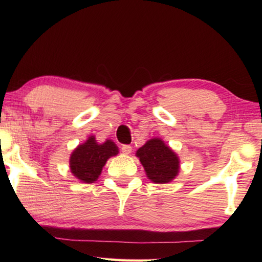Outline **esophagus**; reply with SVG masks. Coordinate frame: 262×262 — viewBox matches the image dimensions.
<instances>
[{"mask_svg": "<svg viewBox=\"0 0 262 262\" xmlns=\"http://www.w3.org/2000/svg\"><path fill=\"white\" fill-rule=\"evenodd\" d=\"M121 152L125 154H129L132 152V146L130 145H122L121 146Z\"/></svg>", "mask_w": 262, "mask_h": 262, "instance_id": "1", "label": "esophagus"}]
</instances>
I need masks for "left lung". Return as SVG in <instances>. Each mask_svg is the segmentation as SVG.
I'll use <instances>...</instances> for the list:
<instances>
[{"label": "left lung", "instance_id": "obj_1", "mask_svg": "<svg viewBox=\"0 0 262 262\" xmlns=\"http://www.w3.org/2000/svg\"><path fill=\"white\" fill-rule=\"evenodd\" d=\"M148 179L155 183H168L179 172V159L160 138L149 140L136 153Z\"/></svg>", "mask_w": 262, "mask_h": 262}]
</instances>
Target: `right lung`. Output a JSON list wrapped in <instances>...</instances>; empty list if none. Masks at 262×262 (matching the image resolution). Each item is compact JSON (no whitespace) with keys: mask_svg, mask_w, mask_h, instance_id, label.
Segmentation results:
<instances>
[{"mask_svg":"<svg viewBox=\"0 0 262 262\" xmlns=\"http://www.w3.org/2000/svg\"><path fill=\"white\" fill-rule=\"evenodd\" d=\"M118 154V147L113 141H105L98 144L93 136L77 146L71 155V171L77 179L83 182L91 183L96 181L107 160Z\"/></svg>","mask_w":262,"mask_h":262,"instance_id":"add662e5","label":"right lung"}]
</instances>
